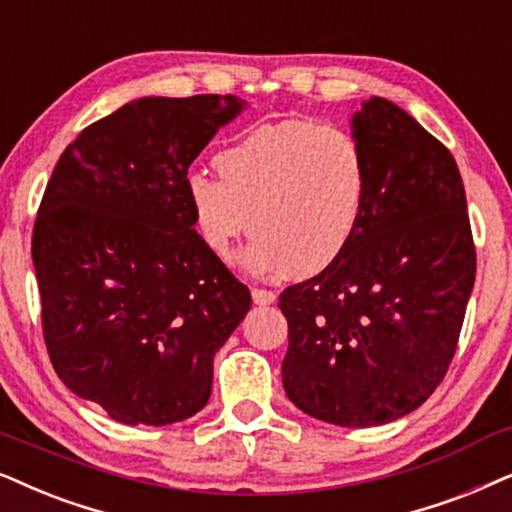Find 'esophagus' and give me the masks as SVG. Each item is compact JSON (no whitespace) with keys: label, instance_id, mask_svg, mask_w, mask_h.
<instances>
[{"label":"esophagus","instance_id":"esophagus-1","mask_svg":"<svg viewBox=\"0 0 512 512\" xmlns=\"http://www.w3.org/2000/svg\"><path fill=\"white\" fill-rule=\"evenodd\" d=\"M251 298H254L256 305H270V303H275L277 296H275V291L254 287V289H251Z\"/></svg>","mask_w":512,"mask_h":512}]
</instances>
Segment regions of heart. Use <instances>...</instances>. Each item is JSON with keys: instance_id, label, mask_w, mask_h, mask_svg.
I'll list each match as a JSON object with an SVG mask.
<instances>
[{"instance_id": "obj_1", "label": "heart", "mask_w": 512, "mask_h": 512, "mask_svg": "<svg viewBox=\"0 0 512 512\" xmlns=\"http://www.w3.org/2000/svg\"><path fill=\"white\" fill-rule=\"evenodd\" d=\"M218 178H185L192 223L216 258L244 232L242 268L258 277H310L353 242L367 204V159L348 131L313 119L258 124L214 157Z\"/></svg>"}]
</instances>
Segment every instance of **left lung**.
Segmentation results:
<instances>
[{
	"label": "left lung",
	"mask_w": 512,
	"mask_h": 512,
	"mask_svg": "<svg viewBox=\"0 0 512 512\" xmlns=\"http://www.w3.org/2000/svg\"><path fill=\"white\" fill-rule=\"evenodd\" d=\"M350 126L367 159V204L343 256L282 291V383L308 416L369 428L407 416L442 383L475 244L459 167L435 136L378 96Z\"/></svg>",
	"instance_id": "obj_1"
}]
</instances>
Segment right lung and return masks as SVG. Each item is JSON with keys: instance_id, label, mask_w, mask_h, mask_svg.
<instances>
[{"instance_id": "obj_1", "label": "right lung", "mask_w": 512, "mask_h": 512, "mask_svg": "<svg viewBox=\"0 0 512 512\" xmlns=\"http://www.w3.org/2000/svg\"><path fill=\"white\" fill-rule=\"evenodd\" d=\"M244 108L216 94L138 98L86 126L44 190L32 263L46 350L72 393L126 426L195 416L251 308L185 202L190 164Z\"/></svg>"}]
</instances>
